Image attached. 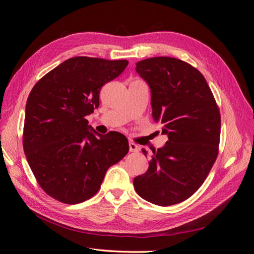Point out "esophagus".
I'll return each instance as SVG.
<instances>
[{"label":"esophagus","instance_id":"34e87169","mask_svg":"<svg viewBox=\"0 0 254 254\" xmlns=\"http://www.w3.org/2000/svg\"><path fill=\"white\" fill-rule=\"evenodd\" d=\"M129 150L131 152H136L140 150V147L136 144H134L132 142H129Z\"/></svg>","mask_w":254,"mask_h":254}]
</instances>
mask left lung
<instances>
[{"label":"left lung","instance_id":"obj_1","mask_svg":"<svg viewBox=\"0 0 254 254\" xmlns=\"http://www.w3.org/2000/svg\"><path fill=\"white\" fill-rule=\"evenodd\" d=\"M135 65L150 89L152 119L168 141L152 151L147 172L135 177L133 187L146 201L173 205L201 187L217 158L219 110L203 75L184 61L153 57Z\"/></svg>","mask_w":254,"mask_h":254}]
</instances>
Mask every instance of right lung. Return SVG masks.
I'll return each mask as SVG.
<instances>
[{
	"instance_id": "1",
	"label": "right lung",
	"mask_w": 254,
	"mask_h": 254,
	"mask_svg": "<svg viewBox=\"0 0 254 254\" xmlns=\"http://www.w3.org/2000/svg\"><path fill=\"white\" fill-rule=\"evenodd\" d=\"M127 65V60L73 57L30 91L23 148L40 187L57 200L75 204L93 197L107 170L127 155L125 135L97 133L86 119L98 107L102 87Z\"/></svg>"
}]
</instances>
